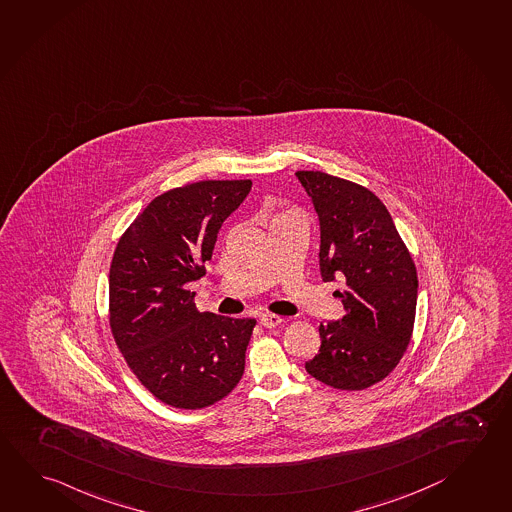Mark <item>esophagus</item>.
<instances>
[{"label":"esophagus","mask_w":512,"mask_h":512,"mask_svg":"<svg viewBox=\"0 0 512 512\" xmlns=\"http://www.w3.org/2000/svg\"><path fill=\"white\" fill-rule=\"evenodd\" d=\"M260 323L265 328H276V326L281 325V317L276 316V314H263L260 317Z\"/></svg>","instance_id":"esophagus-1"}]
</instances>
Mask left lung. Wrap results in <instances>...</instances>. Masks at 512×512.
Returning <instances> with one entry per match:
<instances>
[{
  "mask_svg": "<svg viewBox=\"0 0 512 512\" xmlns=\"http://www.w3.org/2000/svg\"><path fill=\"white\" fill-rule=\"evenodd\" d=\"M321 231L323 281H343L335 290L344 314L321 323V348L307 372L337 390H364L382 381L408 348L419 279L415 263L372 191L321 171H298Z\"/></svg>",
  "mask_w": 512,
  "mask_h": 512,
  "instance_id": "8db88e82",
  "label": "left lung"
}]
</instances>
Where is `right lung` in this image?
<instances>
[{
  "mask_svg": "<svg viewBox=\"0 0 512 512\" xmlns=\"http://www.w3.org/2000/svg\"><path fill=\"white\" fill-rule=\"evenodd\" d=\"M251 180H202L149 202L110 267V326L131 372L158 400L200 409L233 391L256 319L198 312L189 283L205 274L222 223Z\"/></svg>",
  "mask_w": 512,
  "mask_h": 512,
  "instance_id": "obj_1",
  "label": "right lung"
}]
</instances>
